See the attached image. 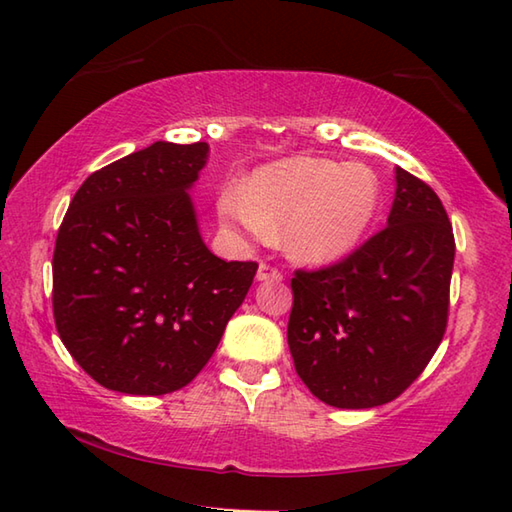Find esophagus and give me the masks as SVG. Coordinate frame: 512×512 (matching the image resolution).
Here are the masks:
<instances>
[{"instance_id":"34e87169","label":"esophagus","mask_w":512,"mask_h":512,"mask_svg":"<svg viewBox=\"0 0 512 512\" xmlns=\"http://www.w3.org/2000/svg\"><path fill=\"white\" fill-rule=\"evenodd\" d=\"M284 279V275H281V270H277L275 266L270 264H259L257 268V281H281Z\"/></svg>"}]
</instances>
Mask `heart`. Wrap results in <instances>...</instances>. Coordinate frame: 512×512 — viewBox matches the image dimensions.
<instances>
[{
    "label": "heart",
    "mask_w": 512,
    "mask_h": 512,
    "mask_svg": "<svg viewBox=\"0 0 512 512\" xmlns=\"http://www.w3.org/2000/svg\"><path fill=\"white\" fill-rule=\"evenodd\" d=\"M217 209L231 231L255 239L284 231L295 262L323 266L361 244L380 209V182L361 162L297 156L259 169L246 193H222Z\"/></svg>",
    "instance_id": "1"
}]
</instances>
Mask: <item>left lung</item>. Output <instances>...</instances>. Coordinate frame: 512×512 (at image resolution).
Masks as SVG:
<instances>
[{
	"mask_svg": "<svg viewBox=\"0 0 512 512\" xmlns=\"http://www.w3.org/2000/svg\"><path fill=\"white\" fill-rule=\"evenodd\" d=\"M455 239L429 184L396 167L387 226L330 268L292 277L288 345L325 405L369 409L398 398L447 330Z\"/></svg>",
	"mask_w": 512,
	"mask_h": 512,
	"instance_id": "8db88e82",
	"label": "left lung"
}]
</instances>
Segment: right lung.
I'll list each match as a JSON object with an SVG mask.
<instances>
[{
    "instance_id": "obj_1",
    "label": "right lung",
    "mask_w": 512,
    "mask_h": 512,
    "mask_svg": "<svg viewBox=\"0 0 512 512\" xmlns=\"http://www.w3.org/2000/svg\"><path fill=\"white\" fill-rule=\"evenodd\" d=\"M206 160V143L158 140L94 171L63 217L54 323L107 389L162 396L189 385L253 284L255 262H224L200 235L189 191Z\"/></svg>"
}]
</instances>
